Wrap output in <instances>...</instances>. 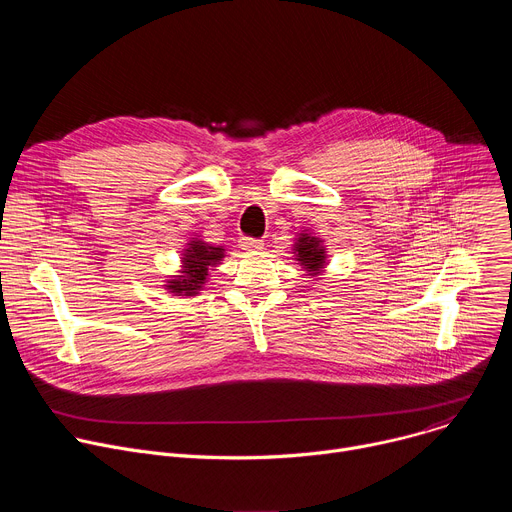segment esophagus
Here are the masks:
<instances>
[{
  "mask_svg": "<svg viewBox=\"0 0 512 512\" xmlns=\"http://www.w3.org/2000/svg\"><path fill=\"white\" fill-rule=\"evenodd\" d=\"M241 247H243L245 251H259V249H263V241H261V239L245 237V239H241Z\"/></svg>",
  "mask_w": 512,
  "mask_h": 512,
  "instance_id": "34e87169",
  "label": "esophagus"
}]
</instances>
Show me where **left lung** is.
<instances>
[{
  "instance_id": "obj_1",
  "label": "left lung",
  "mask_w": 512,
  "mask_h": 512,
  "mask_svg": "<svg viewBox=\"0 0 512 512\" xmlns=\"http://www.w3.org/2000/svg\"><path fill=\"white\" fill-rule=\"evenodd\" d=\"M294 253H296V261H300L310 275L322 273L326 265V249L320 239H316L310 233H302L294 245Z\"/></svg>"
}]
</instances>
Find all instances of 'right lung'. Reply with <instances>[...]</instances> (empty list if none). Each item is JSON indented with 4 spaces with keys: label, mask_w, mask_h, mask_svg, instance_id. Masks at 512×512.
Listing matches in <instances>:
<instances>
[{
    "label": "right lung",
    "mask_w": 512,
    "mask_h": 512,
    "mask_svg": "<svg viewBox=\"0 0 512 512\" xmlns=\"http://www.w3.org/2000/svg\"><path fill=\"white\" fill-rule=\"evenodd\" d=\"M223 257V247L208 245L200 239L190 241L182 253V271L168 281L166 289L176 296H196L208 279V269L221 263Z\"/></svg>",
    "instance_id": "obj_1"
}]
</instances>
